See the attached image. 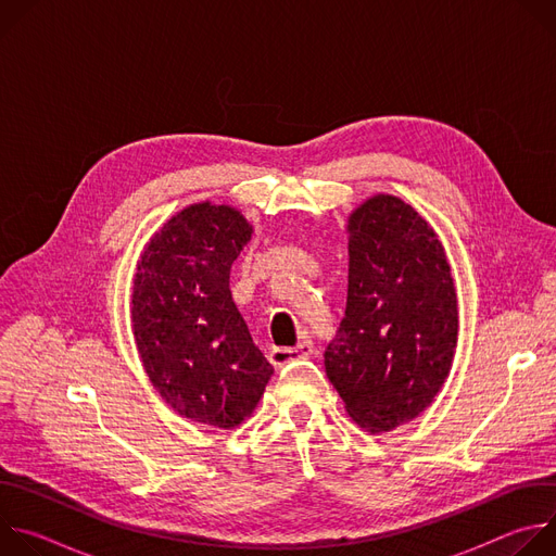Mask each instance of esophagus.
Wrapping results in <instances>:
<instances>
[{"instance_id":"34e87169","label":"esophagus","mask_w":556,"mask_h":556,"mask_svg":"<svg viewBox=\"0 0 556 556\" xmlns=\"http://www.w3.org/2000/svg\"><path fill=\"white\" fill-rule=\"evenodd\" d=\"M314 354V345L312 341H301L294 348H275L270 352V363L273 365H286L290 361H299V358H309Z\"/></svg>"}]
</instances>
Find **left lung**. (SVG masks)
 <instances>
[{
  "label": "left lung",
  "instance_id": "left-lung-1",
  "mask_svg": "<svg viewBox=\"0 0 556 556\" xmlns=\"http://www.w3.org/2000/svg\"><path fill=\"white\" fill-rule=\"evenodd\" d=\"M348 305L326 348V374L350 418L371 435L420 416L457 345L446 253L409 204L374 195L348 219Z\"/></svg>",
  "mask_w": 556,
  "mask_h": 556
}]
</instances>
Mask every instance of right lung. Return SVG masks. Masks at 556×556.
<instances>
[{
  "mask_svg": "<svg viewBox=\"0 0 556 556\" xmlns=\"http://www.w3.org/2000/svg\"><path fill=\"white\" fill-rule=\"evenodd\" d=\"M251 232L232 206L191 204L151 237L134 277L131 330L151 384L217 429L242 425L273 376L228 288Z\"/></svg>",
  "mask_w": 556,
  "mask_h": 556,
  "instance_id": "add662e5",
  "label": "right lung"
}]
</instances>
